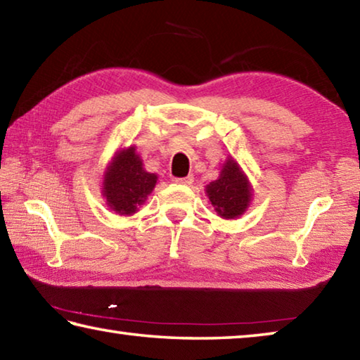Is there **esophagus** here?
<instances>
[{
    "instance_id": "1",
    "label": "esophagus",
    "mask_w": 360,
    "mask_h": 360,
    "mask_svg": "<svg viewBox=\"0 0 360 360\" xmlns=\"http://www.w3.org/2000/svg\"><path fill=\"white\" fill-rule=\"evenodd\" d=\"M174 182H178V184H184V186H191L193 182V174H188L186 178H176Z\"/></svg>"
}]
</instances>
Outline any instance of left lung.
Returning a JSON list of instances; mask_svg holds the SVG:
<instances>
[{
    "label": "left lung",
    "mask_w": 360,
    "mask_h": 360,
    "mask_svg": "<svg viewBox=\"0 0 360 360\" xmlns=\"http://www.w3.org/2000/svg\"><path fill=\"white\" fill-rule=\"evenodd\" d=\"M206 192L217 214L225 219L241 216L251 202V188L246 176L230 158L222 168L221 178L211 182Z\"/></svg>",
    "instance_id": "obj_1"
}]
</instances>
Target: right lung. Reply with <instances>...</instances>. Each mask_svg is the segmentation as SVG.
<instances>
[{
    "label": "right lung",
    "instance_id": "obj_1",
    "mask_svg": "<svg viewBox=\"0 0 360 360\" xmlns=\"http://www.w3.org/2000/svg\"><path fill=\"white\" fill-rule=\"evenodd\" d=\"M157 176L143 169V163L135 154V148L120 150L108 168L103 182V195L119 214H131L136 206L152 192Z\"/></svg>",
    "mask_w": 360,
    "mask_h": 360
}]
</instances>
